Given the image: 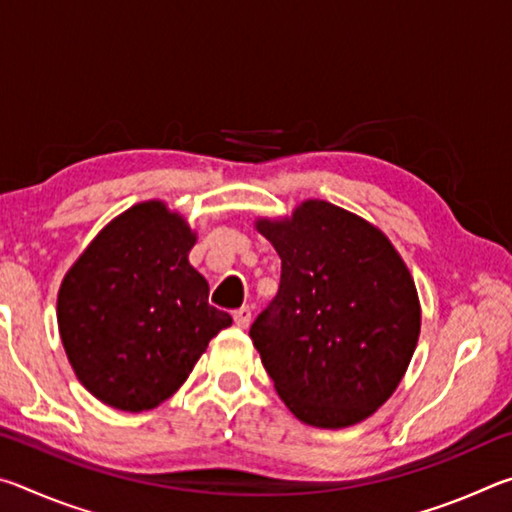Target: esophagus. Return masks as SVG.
Instances as JSON below:
<instances>
[{
  "label": "esophagus",
  "mask_w": 512,
  "mask_h": 512,
  "mask_svg": "<svg viewBox=\"0 0 512 512\" xmlns=\"http://www.w3.org/2000/svg\"><path fill=\"white\" fill-rule=\"evenodd\" d=\"M232 318H235V325L239 329H246L250 325V318H253V311H250V307H241L235 311V316Z\"/></svg>",
  "instance_id": "1"
}]
</instances>
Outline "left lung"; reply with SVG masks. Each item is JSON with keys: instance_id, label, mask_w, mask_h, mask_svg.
<instances>
[{"instance_id": "obj_1", "label": "left lung", "mask_w": 512, "mask_h": 512, "mask_svg": "<svg viewBox=\"0 0 512 512\" xmlns=\"http://www.w3.org/2000/svg\"><path fill=\"white\" fill-rule=\"evenodd\" d=\"M282 259L280 289L250 325L277 395L298 420L341 429L400 384L420 336L409 268L377 228L325 201L257 221Z\"/></svg>"}]
</instances>
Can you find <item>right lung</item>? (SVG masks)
<instances>
[{
  "label": "right lung",
  "instance_id": "obj_1",
  "mask_svg": "<svg viewBox=\"0 0 512 512\" xmlns=\"http://www.w3.org/2000/svg\"><path fill=\"white\" fill-rule=\"evenodd\" d=\"M194 232L160 201L131 207L65 275L58 327L81 384L119 411H146L178 391L230 314L189 264Z\"/></svg>",
  "mask_w": 512,
  "mask_h": 512
}]
</instances>
